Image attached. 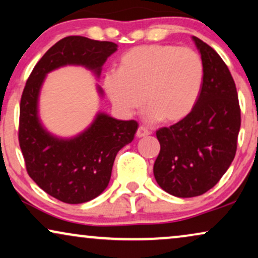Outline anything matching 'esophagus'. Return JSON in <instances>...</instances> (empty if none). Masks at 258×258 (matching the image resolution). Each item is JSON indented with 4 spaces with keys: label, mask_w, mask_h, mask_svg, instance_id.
Wrapping results in <instances>:
<instances>
[{
    "label": "esophagus",
    "mask_w": 258,
    "mask_h": 258,
    "mask_svg": "<svg viewBox=\"0 0 258 258\" xmlns=\"http://www.w3.org/2000/svg\"><path fill=\"white\" fill-rule=\"evenodd\" d=\"M149 135H150V131L144 126H139L138 130H137V133H136V136L138 137V138H142V137H146Z\"/></svg>",
    "instance_id": "1"
}]
</instances>
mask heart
<instances>
[{
    "label": "heart",
    "instance_id": "heart-1",
    "mask_svg": "<svg viewBox=\"0 0 258 258\" xmlns=\"http://www.w3.org/2000/svg\"><path fill=\"white\" fill-rule=\"evenodd\" d=\"M204 76V61L197 51L176 45H142L122 54L119 70L106 74L103 87L121 113H133L145 100L150 121L171 123L194 109Z\"/></svg>",
    "mask_w": 258,
    "mask_h": 258
}]
</instances>
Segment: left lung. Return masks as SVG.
Wrapping results in <instances>:
<instances>
[{"mask_svg": "<svg viewBox=\"0 0 258 258\" xmlns=\"http://www.w3.org/2000/svg\"><path fill=\"white\" fill-rule=\"evenodd\" d=\"M204 61L200 97L187 118L156 132L161 151L153 175L163 190L178 198L202 195L232 163L240 107L229 68L210 45L193 37Z\"/></svg>", "mask_w": 258, "mask_h": 258, "instance_id": "1", "label": "left lung"}]
</instances>
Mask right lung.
<instances>
[{
  "label": "right lung",
  "mask_w": 258,
  "mask_h": 258,
  "mask_svg": "<svg viewBox=\"0 0 258 258\" xmlns=\"http://www.w3.org/2000/svg\"><path fill=\"white\" fill-rule=\"evenodd\" d=\"M118 45L70 35L56 42L34 67L24 88L19 119V144L29 177L48 195L65 204H83L99 197L109 183L116 153L135 138L138 122L99 114L76 138H54L37 115L45 75L67 64L84 65L99 75Z\"/></svg>",
  "instance_id": "right-lung-1"
}]
</instances>
